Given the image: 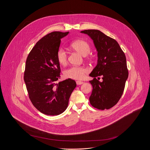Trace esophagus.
Listing matches in <instances>:
<instances>
[{"label":"esophagus","mask_w":150,"mask_h":150,"mask_svg":"<svg viewBox=\"0 0 150 150\" xmlns=\"http://www.w3.org/2000/svg\"><path fill=\"white\" fill-rule=\"evenodd\" d=\"M84 83L83 82V81H76V84H77V85H78V86H79V85H81V84H83Z\"/></svg>","instance_id":"obj_1"}]
</instances>
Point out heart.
<instances>
[{"label": "heart", "instance_id": "b5f03b06", "mask_svg": "<svg viewBox=\"0 0 150 150\" xmlns=\"http://www.w3.org/2000/svg\"><path fill=\"white\" fill-rule=\"evenodd\" d=\"M70 47L82 55H88L91 50L89 44L84 40H77L70 44ZM57 59L59 64L64 65L67 62V54L63 48H59L57 52ZM88 73V69L83 66H73L64 71L66 78L73 80H81Z\"/></svg>", "mask_w": 150, "mask_h": 150}]
</instances>
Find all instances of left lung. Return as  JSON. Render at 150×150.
Listing matches in <instances>:
<instances>
[{"instance_id": "left-lung-1", "label": "left lung", "mask_w": 150, "mask_h": 150, "mask_svg": "<svg viewBox=\"0 0 150 150\" xmlns=\"http://www.w3.org/2000/svg\"><path fill=\"white\" fill-rule=\"evenodd\" d=\"M81 32L91 38L98 51V64L89 74L93 77L89 81L93 88L90 103L96 108L108 110L118 103L124 91L128 77L125 55L115 39L100 30L88 29ZM100 76L102 82L98 81Z\"/></svg>"}]
</instances>
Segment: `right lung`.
Segmentation results:
<instances>
[{"label":"right lung","instance_id":"obj_1","mask_svg":"<svg viewBox=\"0 0 150 150\" xmlns=\"http://www.w3.org/2000/svg\"><path fill=\"white\" fill-rule=\"evenodd\" d=\"M68 33H48L36 43L26 58L23 79L29 98L36 108L46 115H57L64 111L76 86L71 79L56 83L61 77L57 52L61 39Z\"/></svg>","mask_w":150,"mask_h":150}]
</instances>
